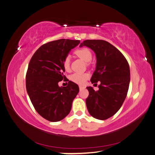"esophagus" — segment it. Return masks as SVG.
<instances>
[{
    "label": "esophagus",
    "mask_w": 155,
    "mask_h": 155,
    "mask_svg": "<svg viewBox=\"0 0 155 155\" xmlns=\"http://www.w3.org/2000/svg\"><path fill=\"white\" fill-rule=\"evenodd\" d=\"M79 87H80V89L81 90V89H84V87L82 86V85H80V86H79Z\"/></svg>",
    "instance_id": "34e87169"
}]
</instances>
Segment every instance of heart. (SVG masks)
I'll list each match as a JSON object with an SVG mask.
<instances>
[{
  "label": "heart",
  "mask_w": 155,
  "mask_h": 155,
  "mask_svg": "<svg viewBox=\"0 0 155 155\" xmlns=\"http://www.w3.org/2000/svg\"><path fill=\"white\" fill-rule=\"evenodd\" d=\"M75 54L78 57H80L84 61L89 62L92 60V53L89 49L87 48H78L75 51ZM63 68L66 70H68L70 68V58L68 56H66L62 60ZM89 78V74L87 73H80L75 72L70 76V79L71 81L76 83L78 84H84L85 81Z\"/></svg>",
  "instance_id": "b5f03b06"
}]
</instances>
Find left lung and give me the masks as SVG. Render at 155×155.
<instances>
[{
  "label": "left lung",
  "instance_id": "left-lung-1",
  "mask_svg": "<svg viewBox=\"0 0 155 155\" xmlns=\"http://www.w3.org/2000/svg\"><path fill=\"white\" fill-rule=\"evenodd\" d=\"M82 46L89 47L96 54V70L91 82H101L97 91L91 87H87L89 93L85 101L87 108L95 118L107 120L119 110L127 96L129 64L122 52L106 41L85 40L80 44Z\"/></svg>",
  "mask_w": 155,
  "mask_h": 155
}]
</instances>
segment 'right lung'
<instances>
[{"instance_id": "1", "label": "right lung", "mask_w": 155, "mask_h": 155, "mask_svg": "<svg viewBox=\"0 0 155 155\" xmlns=\"http://www.w3.org/2000/svg\"><path fill=\"white\" fill-rule=\"evenodd\" d=\"M80 40L58 39L43 45L30 60L25 76L26 89L35 110L50 122H58L69 114L73 100L80 91L69 81L66 87L58 82L66 80L62 60Z\"/></svg>"}]
</instances>
